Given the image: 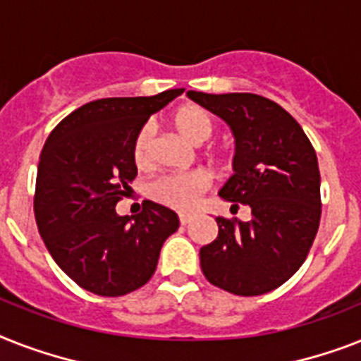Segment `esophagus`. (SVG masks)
Returning <instances> with one entry per match:
<instances>
[{"instance_id":"1","label":"esophagus","mask_w":361,"mask_h":361,"mask_svg":"<svg viewBox=\"0 0 361 361\" xmlns=\"http://www.w3.org/2000/svg\"><path fill=\"white\" fill-rule=\"evenodd\" d=\"M190 221H192V215H189V213H181V215H180L181 226H187Z\"/></svg>"}]
</instances>
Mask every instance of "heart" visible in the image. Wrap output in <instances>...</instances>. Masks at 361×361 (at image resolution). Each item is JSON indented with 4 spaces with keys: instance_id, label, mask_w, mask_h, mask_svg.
<instances>
[{
    "instance_id": "obj_1",
    "label": "heart",
    "mask_w": 361,
    "mask_h": 361,
    "mask_svg": "<svg viewBox=\"0 0 361 361\" xmlns=\"http://www.w3.org/2000/svg\"><path fill=\"white\" fill-rule=\"evenodd\" d=\"M176 131L189 140L190 145H202L211 139L215 131V118L200 105H183L172 116ZM133 163L137 169L145 171L152 165V130L150 126L140 128L133 140ZM209 187V180L204 172H187V174L161 176L148 189V195L155 202L178 211H190L198 204L200 196Z\"/></svg>"
}]
</instances>
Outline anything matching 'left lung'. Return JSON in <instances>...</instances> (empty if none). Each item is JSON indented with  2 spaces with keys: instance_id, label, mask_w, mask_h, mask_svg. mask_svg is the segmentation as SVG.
<instances>
[{
  "instance_id": "8db88e82",
  "label": "left lung",
  "mask_w": 361,
  "mask_h": 361,
  "mask_svg": "<svg viewBox=\"0 0 361 361\" xmlns=\"http://www.w3.org/2000/svg\"><path fill=\"white\" fill-rule=\"evenodd\" d=\"M221 116L235 137L233 174L221 198L250 207L252 219L216 216L219 235L200 248L207 282L239 297L263 295L287 282L306 259L321 221L317 155L283 107L250 92H187Z\"/></svg>"
}]
</instances>
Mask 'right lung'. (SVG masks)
<instances>
[{
	"instance_id": "right-lung-1",
	"label": "right lung",
	"mask_w": 361,
	"mask_h": 361,
	"mask_svg": "<svg viewBox=\"0 0 361 361\" xmlns=\"http://www.w3.org/2000/svg\"><path fill=\"white\" fill-rule=\"evenodd\" d=\"M181 92L89 102L61 120L44 145L35 189L38 233L55 263L99 297L145 286L163 243L180 226L174 211L155 202L145 200L133 216L114 207L137 176L135 137Z\"/></svg>"
}]
</instances>
